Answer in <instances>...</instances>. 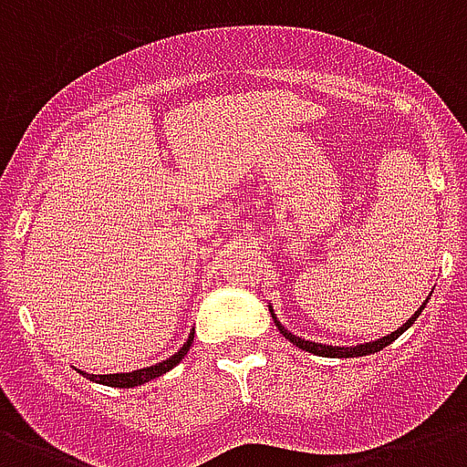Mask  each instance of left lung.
I'll return each mask as SVG.
<instances>
[{
    "label": "left lung",
    "instance_id": "obj_1",
    "mask_svg": "<svg viewBox=\"0 0 467 467\" xmlns=\"http://www.w3.org/2000/svg\"><path fill=\"white\" fill-rule=\"evenodd\" d=\"M427 306V303H424ZM424 306L420 307V310L414 312L412 317L407 319L405 325L400 327V329H395V332H390L388 337H383V339H378V341H366V344H356V347H329V344H315V341H307V339H300V337H296L293 332H288L281 322L276 319V315H274V310H271V317H274V322H276L278 327V332L284 334L285 339L291 341V344H296L298 348H303V351H310V354L315 356H327V358H354V356H368V354H378L380 348H385L388 344H392V341L398 339L400 334L405 332V329H410V327L414 325V319L420 317L421 310H424Z\"/></svg>",
    "mask_w": 467,
    "mask_h": 467
}]
</instances>
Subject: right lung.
Masks as SVG:
<instances>
[{"mask_svg": "<svg viewBox=\"0 0 467 467\" xmlns=\"http://www.w3.org/2000/svg\"><path fill=\"white\" fill-rule=\"evenodd\" d=\"M193 344V334H189V339L183 341V347L176 351L174 356H169L167 361L155 363V366H148V368H140V370H133V373H109V376H94V373H84L79 370L84 378H89L94 383H101V385H109V388H135V385H145L150 380H155V378L164 376L167 370H171L176 363L182 361L189 347Z\"/></svg>", "mask_w": 467, "mask_h": 467, "instance_id": "right-lung-1", "label": "right lung"}]
</instances>
